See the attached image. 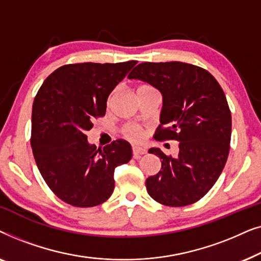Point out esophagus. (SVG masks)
<instances>
[{"label": "esophagus", "mask_w": 261, "mask_h": 261, "mask_svg": "<svg viewBox=\"0 0 261 261\" xmlns=\"http://www.w3.org/2000/svg\"><path fill=\"white\" fill-rule=\"evenodd\" d=\"M146 152H147V151H146V149L142 148V147H133V156H134V158H140V156L142 154H145Z\"/></svg>", "instance_id": "1"}]
</instances>
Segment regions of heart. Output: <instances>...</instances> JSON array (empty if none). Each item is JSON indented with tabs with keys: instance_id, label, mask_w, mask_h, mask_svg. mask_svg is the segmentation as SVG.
Instances as JSON below:
<instances>
[{
	"instance_id": "b5f03b06",
	"label": "heart",
	"mask_w": 261,
	"mask_h": 261,
	"mask_svg": "<svg viewBox=\"0 0 261 261\" xmlns=\"http://www.w3.org/2000/svg\"><path fill=\"white\" fill-rule=\"evenodd\" d=\"M142 87H147V85H142ZM123 134L124 137L133 141H140L142 137H144V132H142L140 127L135 126V124H128V126L124 127Z\"/></svg>"
}]
</instances>
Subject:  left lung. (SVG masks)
<instances>
[{"mask_svg":"<svg viewBox=\"0 0 261 261\" xmlns=\"http://www.w3.org/2000/svg\"><path fill=\"white\" fill-rule=\"evenodd\" d=\"M162 92L156 140L179 141L177 156L159 148L162 169L146 179L151 197L167 206L197 202L216 183L229 154L231 115L226 95L212 73L181 62L141 63L129 73Z\"/></svg>","mask_w":261,"mask_h":261,"instance_id":"1","label":"left lung"}]
</instances>
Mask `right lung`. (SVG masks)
<instances>
[{
	"mask_svg": "<svg viewBox=\"0 0 261 261\" xmlns=\"http://www.w3.org/2000/svg\"><path fill=\"white\" fill-rule=\"evenodd\" d=\"M138 62L81 63L60 66L39 89L32 109L31 145L37 166L57 197L78 208L106 202L114 191L115 167L132 158L129 142L101 148L88 142L107 99Z\"/></svg>",
	"mask_w": 261,
	"mask_h": 261,
	"instance_id": "add662e5",
	"label": "right lung"
}]
</instances>
